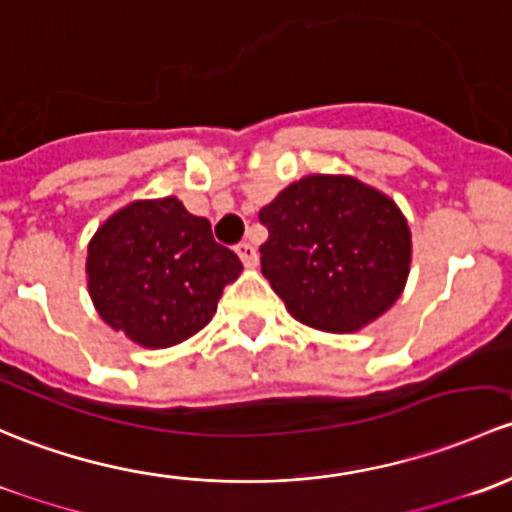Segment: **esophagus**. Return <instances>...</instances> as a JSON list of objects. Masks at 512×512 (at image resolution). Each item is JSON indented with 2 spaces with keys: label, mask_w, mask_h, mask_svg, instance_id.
Listing matches in <instances>:
<instances>
[{
  "label": "esophagus",
  "mask_w": 512,
  "mask_h": 512,
  "mask_svg": "<svg viewBox=\"0 0 512 512\" xmlns=\"http://www.w3.org/2000/svg\"><path fill=\"white\" fill-rule=\"evenodd\" d=\"M236 254H239L241 263H244L246 268H254L258 263V254H256L254 244H249V241H241V244L236 246Z\"/></svg>",
  "instance_id": "obj_1"
}]
</instances>
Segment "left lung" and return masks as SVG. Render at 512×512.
I'll return each mask as SVG.
<instances>
[{
  "mask_svg": "<svg viewBox=\"0 0 512 512\" xmlns=\"http://www.w3.org/2000/svg\"><path fill=\"white\" fill-rule=\"evenodd\" d=\"M261 273L288 313L325 333L377 320L404 291L412 234L397 204L352 177L310 175L258 212Z\"/></svg>",
  "mask_w": 512,
  "mask_h": 512,
  "instance_id": "1",
  "label": "left lung"
}]
</instances>
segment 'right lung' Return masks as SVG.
Here are the masks:
<instances>
[{
  "label": "right lung",
  "instance_id": "obj_1",
  "mask_svg": "<svg viewBox=\"0 0 512 512\" xmlns=\"http://www.w3.org/2000/svg\"><path fill=\"white\" fill-rule=\"evenodd\" d=\"M239 256L214 241L212 224L175 197L133 202L88 244V291L110 328L152 350L172 347L217 313Z\"/></svg>",
  "mask_w": 512,
  "mask_h": 512
}]
</instances>
